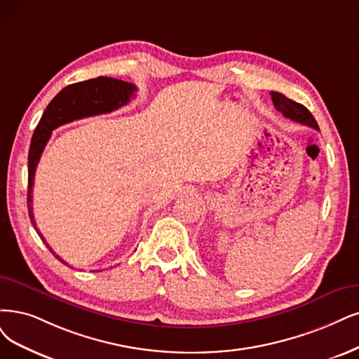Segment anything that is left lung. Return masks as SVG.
Returning a JSON list of instances; mask_svg holds the SVG:
<instances>
[{
  "label": "left lung",
  "instance_id": "8db88e82",
  "mask_svg": "<svg viewBox=\"0 0 359 359\" xmlns=\"http://www.w3.org/2000/svg\"><path fill=\"white\" fill-rule=\"evenodd\" d=\"M271 96H272V102L275 104L276 111H280L285 118H290L291 121H296L304 126H309L312 128H318V124L315 121L313 115L304 108L303 104L291 100L288 97H285L281 93H276V91H271Z\"/></svg>",
  "mask_w": 359,
  "mask_h": 359
}]
</instances>
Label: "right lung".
I'll return each instance as SVG.
<instances>
[{
    "instance_id": "add662e5",
    "label": "right lung",
    "mask_w": 359,
    "mask_h": 359,
    "mask_svg": "<svg viewBox=\"0 0 359 359\" xmlns=\"http://www.w3.org/2000/svg\"><path fill=\"white\" fill-rule=\"evenodd\" d=\"M136 90V86H133L131 83L109 76H97L88 79V81L71 84L68 87H65L59 95L48 103L34 131L28 155V213L31 217V223L34 224L39 238H41L43 243L47 245L51 253L56 256V259L65 264L68 263L62 257H59L46 243V238L36 228V223L34 219L32 188L39 158L43 155V151L53 130L63 124H68L74 121V119L108 114L121 108V106L127 104L130 99L135 96Z\"/></svg>"
}]
</instances>
